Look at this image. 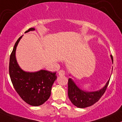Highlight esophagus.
<instances>
[{
    "instance_id": "obj_1",
    "label": "esophagus",
    "mask_w": 122,
    "mask_h": 122,
    "mask_svg": "<svg viewBox=\"0 0 122 122\" xmlns=\"http://www.w3.org/2000/svg\"><path fill=\"white\" fill-rule=\"evenodd\" d=\"M58 75L60 76H64L65 75V71L63 70H60V71L58 72Z\"/></svg>"
}]
</instances>
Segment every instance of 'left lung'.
Masks as SVG:
<instances>
[{"label": "left lung", "instance_id": "obj_1", "mask_svg": "<svg viewBox=\"0 0 122 122\" xmlns=\"http://www.w3.org/2000/svg\"><path fill=\"white\" fill-rule=\"evenodd\" d=\"M110 57L113 63V57L112 55H111ZM109 79L107 81L105 85L98 90L88 92L81 89L79 87L76 85L75 82L72 78H69L68 92V97L72 104L77 108H85L92 106L94 104L97 102L105 93L109 83Z\"/></svg>", "mask_w": 122, "mask_h": 122}]
</instances>
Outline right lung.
Listing matches in <instances>:
<instances>
[{
  "instance_id": "right-lung-1",
  "label": "right lung",
  "mask_w": 122,
  "mask_h": 122,
  "mask_svg": "<svg viewBox=\"0 0 122 122\" xmlns=\"http://www.w3.org/2000/svg\"><path fill=\"white\" fill-rule=\"evenodd\" d=\"M35 30L29 28L25 33ZM23 35L17 40L10 57L9 74L13 86L21 98L32 106H39L50 97L53 83L57 79L56 72L41 69L36 72L25 71L18 65L15 51Z\"/></svg>"
}]
</instances>
